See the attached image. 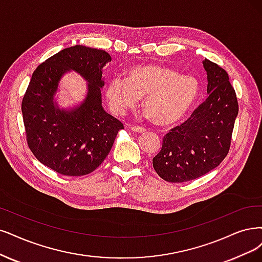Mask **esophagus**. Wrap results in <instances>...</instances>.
I'll use <instances>...</instances> for the list:
<instances>
[{"label": "esophagus", "mask_w": 262, "mask_h": 262, "mask_svg": "<svg viewBox=\"0 0 262 262\" xmlns=\"http://www.w3.org/2000/svg\"><path fill=\"white\" fill-rule=\"evenodd\" d=\"M130 129L135 133H143L146 132V128L144 127H141V126H137V125H132L130 126Z\"/></svg>", "instance_id": "obj_1"}]
</instances>
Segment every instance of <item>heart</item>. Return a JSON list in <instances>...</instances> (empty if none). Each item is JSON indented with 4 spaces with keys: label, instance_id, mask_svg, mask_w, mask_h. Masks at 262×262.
I'll return each instance as SVG.
<instances>
[{
    "label": "heart",
    "instance_id": "obj_1",
    "mask_svg": "<svg viewBox=\"0 0 262 262\" xmlns=\"http://www.w3.org/2000/svg\"><path fill=\"white\" fill-rule=\"evenodd\" d=\"M196 77L180 74L161 64L146 63L132 68L123 76H113L105 87V97L116 114L134 108L139 98L152 120L159 125L179 122L199 99Z\"/></svg>",
    "mask_w": 262,
    "mask_h": 262
}]
</instances>
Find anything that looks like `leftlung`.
Here are the masks:
<instances>
[{
  "label": "left lung",
  "mask_w": 262,
  "mask_h": 262,
  "mask_svg": "<svg viewBox=\"0 0 262 262\" xmlns=\"http://www.w3.org/2000/svg\"><path fill=\"white\" fill-rule=\"evenodd\" d=\"M206 100L190 118L164 136L163 146L153 158L158 175L168 182L196 179L216 168L230 149L232 132L238 114L235 91L226 70L208 59Z\"/></svg>",
  "instance_id": "obj_1"
}]
</instances>
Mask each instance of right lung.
I'll use <instances>...</instances> for the list:
<instances>
[{"label": "right lung", "mask_w": 262, "mask_h": 262, "mask_svg": "<svg viewBox=\"0 0 262 262\" xmlns=\"http://www.w3.org/2000/svg\"><path fill=\"white\" fill-rule=\"evenodd\" d=\"M110 61L104 51L74 45L48 58L32 74L21 103L28 146L38 161L61 175L94 171L124 128L102 106V69ZM69 71L88 82V94L79 106L61 110L54 96L61 77Z\"/></svg>", "instance_id": "right-lung-1"}]
</instances>
